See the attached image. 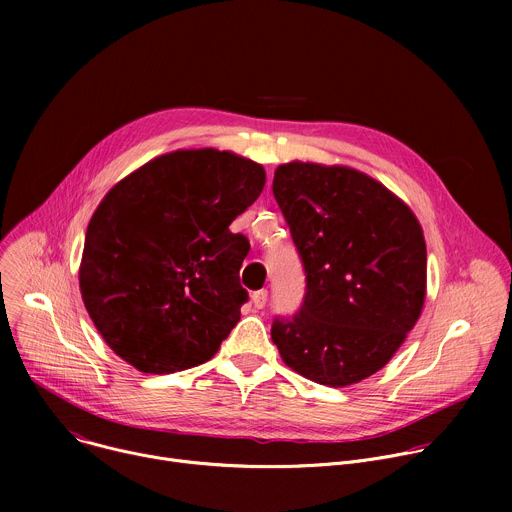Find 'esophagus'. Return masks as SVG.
<instances>
[{"label":"esophagus","instance_id":"esophagus-1","mask_svg":"<svg viewBox=\"0 0 512 512\" xmlns=\"http://www.w3.org/2000/svg\"><path fill=\"white\" fill-rule=\"evenodd\" d=\"M251 302H253V306H255L257 310L265 308V304H267V289H257V291H253Z\"/></svg>","mask_w":512,"mask_h":512}]
</instances>
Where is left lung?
<instances>
[{"label":"left lung","instance_id":"obj_1","mask_svg":"<svg viewBox=\"0 0 512 512\" xmlns=\"http://www.w3.org/2000/svg\"><path fill=\"white\" fill-rule=\"evenodd\" d=\"M273 196L306 273L300 312L271 326L283 362L328 387L375 375L421 316L419 221L381 182L346 166L283 164Z\"/></svg>","mask_w":512,"mask_h":512}]
</instances>
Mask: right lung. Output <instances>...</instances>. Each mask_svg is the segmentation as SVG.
I'll use <instances>...</instances> for the list:
<instances>
[{
    "mask_svg": "<svg viewBox=\"0 0 512 512\" xmlns=\"http://www.w3.org/2000/svg\"><path fill=\"white\" fill-rule=\"evenodd\" d=\"M261 164L233 152L178 150L117 182L87 227L79 285L111 350L170 375L202 364L249 300V241L231 223L261 194Z\"/></svg>",
    "mask_w": 512,
    "mask_h": 512,
    "instance_id": "obj_1",
    "label": "right lung"
}]
</instances>
